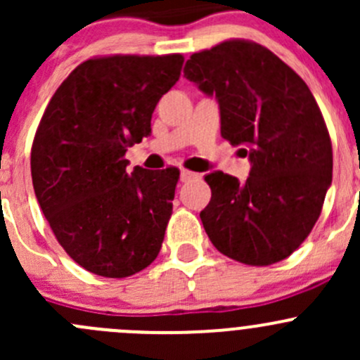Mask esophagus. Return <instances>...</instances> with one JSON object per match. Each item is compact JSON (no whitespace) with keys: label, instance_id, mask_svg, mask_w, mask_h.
Returning <instances> with one entry per match:
<instances>
[{"label":"esophagus","instance_id":"34e87169","mask_svg":"<svg viewBox=\"0 0 360 360\" xmlns=\"http://www.w3.org/2000/svg\"><path fill=\"white\" fill-rule=\"evenodd\" d=\"M197 177H198V174L191 172V170H186V169L181 170V181H183V183H188V181H191V179H197Z\"/></svg>","mask_w":360,"mask_h":360}]
</instances>
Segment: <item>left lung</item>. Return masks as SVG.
<instances>
[{"label": "left lung", "mask_w": 360, "mask_h": 360, "mask_svg": "<svg viewBox=\"0 0 360 360\" xmlns=\"http://www.w3.org/2000/svg\"><path fill=\"white\" fill-rule=\"evenodd\" d=\"M184 76L216 96L221 136L249 146L245 183L205 176L212 197L200 219L214 248L250 266L278 263L321 216L333 181V146L307 83L259 43L226 39L186 60Z\"/></svg>", "instance_id": "1"}]
</instances>
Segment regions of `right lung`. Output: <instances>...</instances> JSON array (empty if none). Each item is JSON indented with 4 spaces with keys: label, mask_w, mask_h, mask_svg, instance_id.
<instances>
[{
    "label": "right lung",
    "mask_w": 360,
    "mask_h": 360,
    "mask_svg": "<svg viewBox=\"0 0 360 360\" xmlns=\"http://www.w3.org/2000/svg\"><path fill=\"white\" fill-rule=\"evenodd\" d=\"M183 63L181 53L85 60L56 90L34 134L39 207L69 257L101 277H130L162 249L179 169L129 174L125 153L150 136Z\"/></svg>",
    "instance_id": "1"
}]
</instances>
